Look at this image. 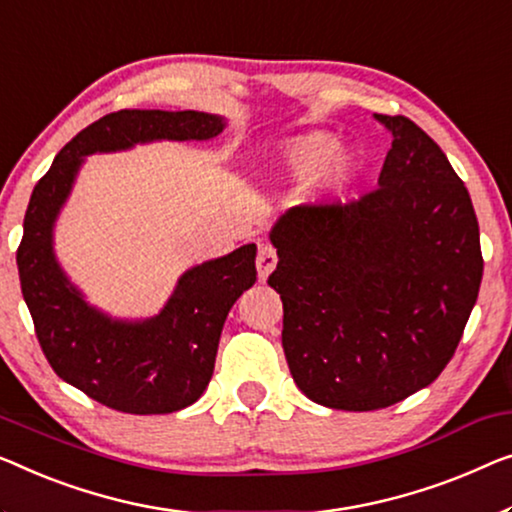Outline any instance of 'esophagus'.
Listing matches in <instances>:
<instances>
[{
    "label": "esophagus",
    "mask_w": 512,
    "mask_h": 512,
    "mask_svg": "<svg viewBox=\"0 0 512 512\" xmlns=\"http://www.w3.org/2000/svg\"><path fill=\"white\" fill-rule=\"evenodd\" d=\"M278 264V255L276 250L271 246H262L257 253V273H259V280H266L271 276V271L276 269Z\"/></svg>",
    "instance_id": "34e87169"
}]
</instances>
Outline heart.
<instances>
[{
    "label": "heart",
    "instance_id": "heart-1",
    "mask_svg": "<svg viewBox=\"0 0 512 512\" xmlns=\"http://www.w3.org/2000/svg\"><path fill=\"white\" fill-rule=\"evenodd\" d=\"M282 177L292 183L319 181V188L338 195L352 183L356 174L354 151L340 147L338 135L329 131H303L289 135L280 144Z\"/></svg>",
    "mask_w": 512,
    "mask_h": 512
}]
</instances>
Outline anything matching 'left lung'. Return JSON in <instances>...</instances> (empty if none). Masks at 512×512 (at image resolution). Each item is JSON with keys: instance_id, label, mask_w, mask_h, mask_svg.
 Listing matches in <instances>:
<instances>
[{"instance_id": "obj_1", "label": "left lung", "mask_w": 512, "mask_h": 512, "mask_svg": "<svg viewBox=\"0 0 512 512\" xmlns=\"http://www.w3.org/2000/svg\"><path fill=\"white\" fill-rule=\"evenodd\" d=\"M393 142L377 190L287 211L271 227L282 349L331 409H384L430 386L474 310L483 255L469 190L430 135L375 114Z\"/></svg>"}]
</instances>
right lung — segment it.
<instances>
[{
	"label": "right lung",
	"instance_id": "right-lung-1",
	"mask_svg": "<svg viewBox=\"0 0 512 512\" xmlns=\"http://www.w3.org/2000/svg\"><path fill=\"white\" fill-rule=\"evenodd\" d=\"M227 121L209 112L119 110L80 131L36 183L22 225L18 273L36 338L52 370L91 400L124 414H172L209 386L223 324L255 285L257 246L183 271L158 315L119 319L91 305L55 255V225L91 154L160 140H211Z\"/></svg>",
	"mask_w": 512,
	"mask_h": 512
}]
</instances>
